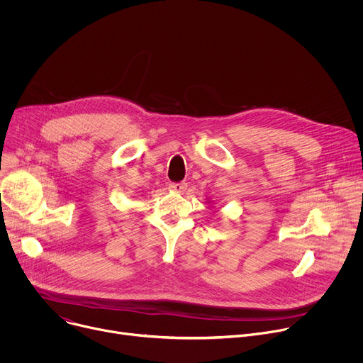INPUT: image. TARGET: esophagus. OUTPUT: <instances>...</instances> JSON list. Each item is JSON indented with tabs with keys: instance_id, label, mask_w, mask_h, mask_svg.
<instances>
[{
	"instance_id": "esophagus-1",
	"label": "esophagus",
	"mask_w": 363,
	"mask_h": 363,
	"mask_svg": "<svg viewBox=\"0 0 363 363\" xmlns=\"http://www.w3.org/2000/svg\"><path fill=\"white\" fill-rule=\"evenodd\" d=\"M168 188L171 191H175V192H184L188 188V184L186 182H171L168 185Z\"/></svg>"
}]
</instances>
